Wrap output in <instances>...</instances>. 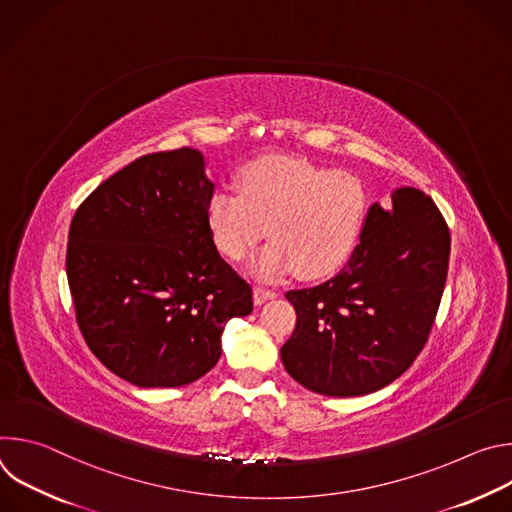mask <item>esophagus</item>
Segmentation results:
<instances>
[{
  "instance_id": "34e87169",
  "label": "esophagus",
  "mask_w": 512,
  "mask_h": 512,
  "mask_svg": "<svg viewBox=\"0 0 512 512\" xmlns=\"http://www.w3.org/2000/svg\"><path fill=\"white\" fill-rule=\"evenodd\" d=\"M275 294L271 289H265V287H253V302H255V306H261V304H265V300H269V298H273Z\"/></svg>"
}]
</instances>
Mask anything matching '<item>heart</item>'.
Here are the masks:
<instances>
[{"mask_svg":"<svg viewBox=\"0 0 512 512\" xmlns=\"http://www.w3.org/2000/svg\"><path fill=\"white\" fill-rule=\"evenodd\" d=\"M369 206L367 188L352 174L267 156L243 170L239 190L218 186L206 216L214 245L233 261L245 259L267 233L271 243L251 265L257 277L296 269L306 279H320L352 257Z\"/></svg>","mask_w":512,"mask_h":512,"instance_id":"1","label":"heart"}]
</instances>
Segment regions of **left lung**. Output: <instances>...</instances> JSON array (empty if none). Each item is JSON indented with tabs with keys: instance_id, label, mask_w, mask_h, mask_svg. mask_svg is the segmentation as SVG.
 Returning <instances> with one entry per match:
<instances>
[{
	"instance_id": "left-lung-1",
	"label": "left lung",
	"mask_w": 512,
	"mask_h": 512,
	"mask_svg": "<svg viewBox=\"0 0 512 512\" xmlns=\"http://www.w3.org/2000/svg\"><path fill=\"white\" fill-rule=\"evenodd\" d=\"M450 229L417 188H397L391 206L369 208L358 247L332 279L291 289L298 322L281 346L283 367L328 397L379 391L421 352L440 308Z\"/></svg>"
}]
</instances>
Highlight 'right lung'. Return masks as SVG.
<instances>
[{
    "label": "right lung",
    "instance_id": "1",
    "mask_svg": "<svg viewBox=\"0 0 512 512\" xmlns=\"http://www.w3.org/2000/svg\"><path fill=\"white\" fill-rule=\"evenodd\" d=\"M214 184L198 150L141 156L72 216L66 277L91 352L137 387H182L221 358L251 285L218 253L206 206Z\"/></svg>",
    "mask_w": 512,
    "mask_h": 512
}]
</instances>
